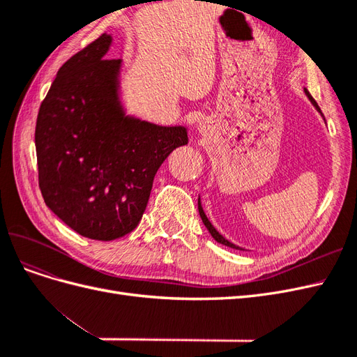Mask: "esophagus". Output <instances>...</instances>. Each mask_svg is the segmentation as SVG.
Instances as JSON below:
<instances>
[{
    "label": "esophagus",
    "instance_id": "1",
    "mask_svg": "<svg viewBox=\"0 0 357 357\" xmlns=\"http://www.w3.org/2000/svg\"><path fill=\"white\" fill-rule=\"evenodd\" d=\"M205 126H207V123H205V121H201L199 122V129H201V131H205Z\"/></svg>",
    "mask_w": 357,
    "mask_h": 357
}]
</instances>
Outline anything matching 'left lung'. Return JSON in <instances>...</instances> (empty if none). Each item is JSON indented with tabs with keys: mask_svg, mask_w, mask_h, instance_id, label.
I'll return each instance as SVG.
<instances>
[{
	"mask_svg": "<svg viewBox=\"0 0 357 357\" xmlns=\"http://www.w3.org/2000/svg\"><path fill=\"white\" fill-rule=\"evenodd\" d=\"M305 93H307V96H308V98H310V101L312 102V104H314V107H316V109L320 112V109H319V105H317V102L314 101V98H312V96L310 95V92L305 89ZM198 210H199V215H201V219H202V222H204V225H205V228H207L208 229V232L211 234V236H213V238L215 240V241H218V243H220V244H223V245H228V247H232V248H236V250H238V245H235V244H232V243H229L228 240H225L223 238V236L218 232V231H215L214 229V226L210 223V220L207 219V215H205V213H204V210H202V207H201V202L198 201Z\"/></svg>",
	"mask_w": 357,
	"mask_h": 357,
	"instance_id": "8db88e82",
	"label": "left lung"
}]
</instances>
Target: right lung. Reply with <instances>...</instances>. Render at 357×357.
Here are the masks:
<instances>
[{
	"instance_id": "obj_1",
	"label": "right lung",
	"mask_w": 357,
	"mask_h": 357,
	"mask_svg": "<svg viewBox=\"0 0 357 357\" xmlns=\"http://www.w3.org/2000/svg\"><path fill=\"white\" fill-rule=\"evenodd\" d=\"M110 45L102 34L63 63L36 125L43 199L73 231L100 241L137 228L156 171L188 144L183 126L125 116L117 95L121 59L105 58Z\"/></svg>"
}]
</instances>
